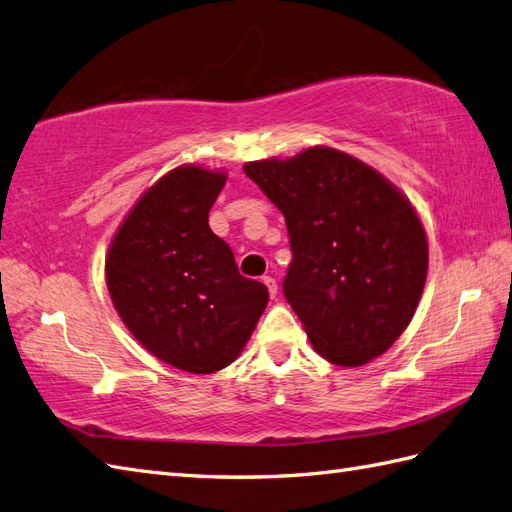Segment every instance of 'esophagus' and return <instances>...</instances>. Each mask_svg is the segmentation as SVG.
<instances>
[{"instance_id":"esophagus-1","label":"esophagus","mask_w":512,"mask_h":512,"mask_svg":"<svg viewBox=\"0 0 512 512\" xmlns=\"http://www.w3.org/2000/svg\"><path fill=\"white\" fill-rule=\"evenodd\" d=\"M261 281H264V285L268 288L270 296H275V294H277V281H275V279H272L270 275H266V277H261Z\"/></svg>"}]
</instances>
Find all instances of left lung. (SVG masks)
<instances>
[{
    "instance_id": "obj_1",
    "label": "left lung",
    "mask_w": 512,
    "mask_h": 512,
    "mask_svg": "<svg viewBox=\"0 0 512 512\" xmlns=\"http://www.w3.org/2000/svg\"><path fill=\"white\" fill-rule=\"evenodd\" d=\"M283 213L292 264L283 294L312 347L362 366L392 347L417 312L427 237L417 211L371 165L334 148L244 165Z\"/></svg>"
}]
</instances>
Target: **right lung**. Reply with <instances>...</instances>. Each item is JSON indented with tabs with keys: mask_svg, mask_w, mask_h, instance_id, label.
<instances>
[{
	"mask_svg": "<svg viewBox=\"0 0 512 512\" xmlns=\"http://www.w3.org/2000/svg\"><path fill=\"white\" fill-rule=\"evenodd\" d=\"M227 174L181 165L130 209L106 255L117 314L144 347L174 368L207 375L229 366L268 303L242 277L231 246L209 229Z\"/></svg>",
	"mask_w": 512,
	"mask_h": 512,
	"instance_id": "right-lung-1",
	"label": "right lung"
}]
</instances>
